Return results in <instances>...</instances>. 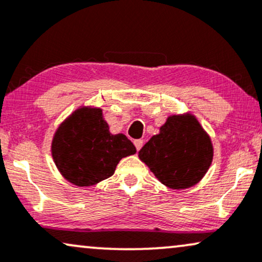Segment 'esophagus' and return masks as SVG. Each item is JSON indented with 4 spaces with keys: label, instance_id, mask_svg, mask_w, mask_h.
Instances as JSON below:
<instances>
[{
    "label": "esophagus",
    "instance_id": "34e87169",
    "mask_svg": "<svg viewBox=\"0 0 262 262\" xmlns=\"http://www.w3.org/2000/svg\"><path fill=\"white\" fill-rule=\"evenodd\" d=\"M134 145H135V147H137V150L139 151L141 147H143V145H144V140L143 139H138V140H134Z\"/></svg>",
    "mask_w": 262,
    "mask_h": 262
}]
</instances>
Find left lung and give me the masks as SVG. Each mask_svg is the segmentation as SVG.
<instances>
[{
  "instance_id": "1",
  "label": "left lung",
  "mask_w": 262,
  "mask_h": 262,
  "mask_svg": "<svg viewBox=\"0 0 262 262\" xmlns=\"http://www.w3.org/2000/svg\"><path fill=\"white\" fill-rule=\"evenodd\" d=\"M213 157L209 134L190 113L173 115L139 151V159L162 184L171 189L199 183Z\"/></svg>"
}]
</instances>
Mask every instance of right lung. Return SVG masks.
Returning <instances> with one entry per match:
<instances>
[{"mask_svg":"<svg viewBox=\"0 0 262 262\" xmlns=\"http://www.w3.org/2000/svg\"><path fill=\"white\" fill-rule=\"evenodd\" d=\"M51 152L61 174L78 187H90L115 173L123 157L137 149L124 134H111L102 110L80 107L61 123Z\"/></svg>","mask_w":262,"mask_h":262,"instance_id":"right-lung-1","label":"right lung"}]
</instances>
